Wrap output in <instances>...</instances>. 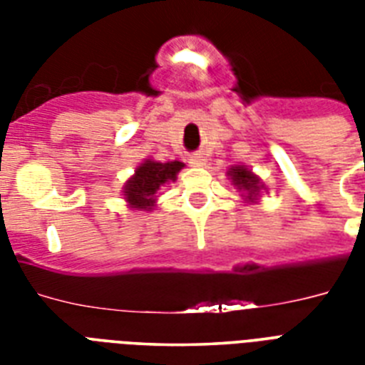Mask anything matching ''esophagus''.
<instances>
[{
    "label": "esophagus",
    "instance_id": "esophagus-1",
    "mask_svg": "<svg viewBox=\"0 0 365 365\" xmlns=\"http://www.w3.org/2000/svg\"><path fill=\"white\" fill-rule=\"evenodd\" d=\"M189 160H191V165L193 166H205V157H202V155H193Z\"/></svg>",
    "mask_w": 365,
    "mask_h": 365
}]
</instances>
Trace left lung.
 <instances>
[{
    "label": "left lung",
    "instance_id": "left-lung-1",
    "mask_svg": "<svg viewBox=\"0 0 365 365\" xmlns=\"http://www.w3.org/2000/svg\"><path fill=\"white\" fill-rule=\"evenodd\" d=\"M229 180L233 182V185L239 191H242V197H246L248 202H254L259 197V191L265 185L261 183V180L255 176L254 172L248 170L246 166H231L227 172Z\"/></svg>",
    "mask_w": 365,
    "mask_h": 365
}]
</instances>
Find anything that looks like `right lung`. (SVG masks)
Returning a JSON list of instances; mask_svg holds the SVG:
<instances>
[{
  "label": "right lung",
  "instance_id": "obj_1",
  "mask_svg": "<svg viewBox=\"0 0 365 365\" xmlns=\"http://www.w3.org/2000/svg\"><path fill=\"white\" fill-rule=\"evenodd\" d=\"M183 168V163L170 160V163H157V160H143L138 166L134 176L125 183L123 195L130 208L136 210H151L155 206V195L168 182H176L178 172Z\"/></svg>",
  "mask_w": 365,
  "mask_h": 365
}]
</instances>
